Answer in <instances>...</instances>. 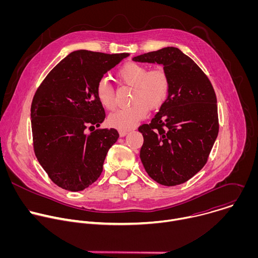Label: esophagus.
Masks as SVG:
<instances>
[{
  "label": "esophagus",
  "instance_id": "1",
  "mask_svg": "<svg viewBox=\"0 0 258 258\" xmlns=\"http://www.w3.org/2000/svg\"><path fill=\"white\" fill-rule=\"evenodd\" d=\"M127 135V132L126 131H119V136L120 137H124Z\"/></svg>",
  "mask_w": 258,
  "mask_h": 258
}]
</instances>
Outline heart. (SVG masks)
I'll return each mask as SVG.
<instances>
[{
    "label": "heart",
    "instance_id": "b5f03b06",
    "mask_svg": "<svg viewBox=\"0 0 258 258\" xmlns=\"http://www.w3.org/2000/svg\"><path fill=\"white\" fill-rule=\"evenodd\" d=\"M116 77L121 84L133 87L131 99L133 104L117 109L108 116L107 121L111 127L119 131L131 130L146 117L147 110L158 109L168 97L170 82L166 70L161 66L149 70L148 66L144 64L126 62L118 69ZM96 96L104 108H114V91L106 80L98 82Z\"/></svg>",
    "mask_w": 258,
    "mask_h": 258
}]
</instances>
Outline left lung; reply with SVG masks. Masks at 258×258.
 <instances>
[{
	"label": "left lung",
	"mask_w": 258,
	"mask_h": 258,
	"mask_svg": "<svg viewBox=\"0 0 258 258\" xmlns=\"http://www.w3.org/2000/svg\"><path fill=\"white\" fill-rule=\"evenodd\" d=\"M162 64L170 89L151 123L142 124L140 158L145 170L160 185H180L207 162L218 134L216 96L201 68L179 49L163 48L133 58Z\"/></svg>",
	"instance_id": "obj_1"
}]
</instances>
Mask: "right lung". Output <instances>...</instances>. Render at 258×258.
I'll return each instance as SVG.
<instances>
[{"label": "right lung", "mask_w": 258, "mask_h": 258, "mask_svg": "<svg viewBox=\"0 0 258 258\" xmlns=\"http://www.w3.org/2000/svg\"><path fill=\"white\" fill-rule=\"evenodd\" d=\"M130 56L75 51L61 60L36 90L30 108L34 154L56 185L83 191L101 175L108 150L119 138L100 128L105 119L96 86L105 73Z\"/></svg>", "instance_id": "obj_1"}]
</instances>
